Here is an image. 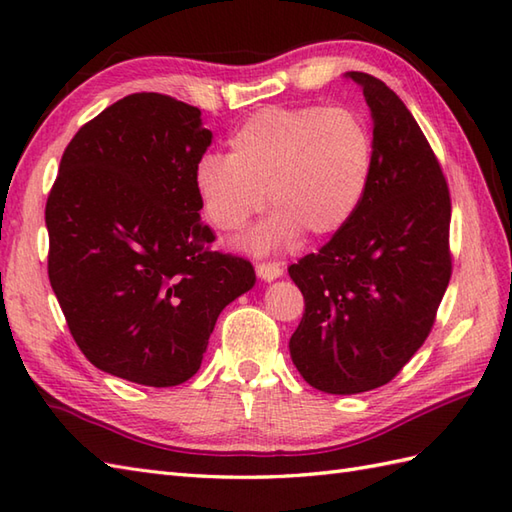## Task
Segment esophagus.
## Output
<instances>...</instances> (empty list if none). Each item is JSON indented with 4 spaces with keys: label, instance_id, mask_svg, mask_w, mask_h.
<instances>
[{
    "label": "esophagus",
    "instance_id": "esophagus-1",
    "mask_svg": "<svg viewBox=\"0 0 512 512\" xmlns=\"http://www.w3.org/2000/svg\"><path fill=\"white\" fill-rule=\"evenodd\" d=\"M284 275V266L277 264V262H262L257 264V277L264 279V281H275Z\"/></svg>",
    "mask_w": 512,
    "mask_h": 512
}]
</instances>
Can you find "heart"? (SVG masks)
<instances>
[{
  "instance_id": "1",
  "label": "heart",
  "mask_w": 512,
  "mask_h": 512,
  "mask_svg": "<svg viewBox=\"0 0 512 512\" xmlns=\"http://www.w3.org/2000/svg\"><path fill=\"white\" fill-rule=\"evenodd\" d=\"M228 156L195 167L204 215L217 231H239L264 209L275 213L244 246L257 253L297 239L328 237L352 220L374 171V134L352 107H264L228 138Z\"/></svg>"
}]
</instances>
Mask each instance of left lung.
I'll use <instances>...</instances> for the list:
<instances>
[{
	"label": "left lung",
	"instance_id": "1",
	"mask_svg": "<svg viewBox=\"0 0 512 512\" xmlns=\"http://www.w3.org/2000/svg\"><path fill=\"white\" fill-rule=\"evenodd\" d=\"M345 76L372 112V180L352 220L288 268L306 301L292 363L325 394L387 385L429 336L451 279V198L436 154L394 90Z\"/></svg>",
	"mask_w": 512,
	"mask_h": 512
}]
</instances>
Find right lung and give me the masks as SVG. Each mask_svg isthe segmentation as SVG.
<instances>
[{
	"instance_id": "obj_1",
	"label": "right lung",
	"mask_w": 512,
	"mask_h": 512,
	"mask_svg": "<svg viewBox=\"0 0 512 512\" xmlns=\"http://www.w3.org/2000/svg\"><path fill=\"white\" fill-rule=\"evenodd\" d=\"M213 134L198 107L140 92L85 123L46 204L48 277L85 358L173 387L200 369L220 312L255 286L242 257L211 250L195 167Z\"/></svg>"
}]
</instances>
